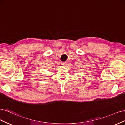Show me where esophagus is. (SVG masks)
<instances>
[{"label": "esophagus", "instance_id": "obj_1", "mask_svg": "<svg viewBox=\"0 0 125 125\" xmlns=\"http://www.w3.org/2000/svg\"><path fill=\"white\" fill-rule=\"evenodd\" d=\"M61 65H62V66H65V65H66V62H61Z\"/></svg>", "mask_w": 125, "mask_h": 125}]
</instances>
